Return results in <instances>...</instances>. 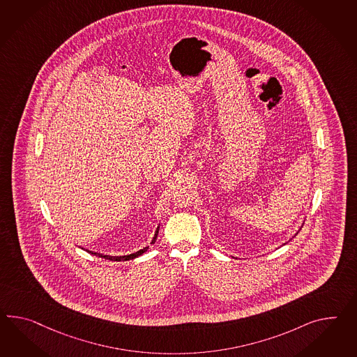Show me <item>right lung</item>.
I'll list each match as a JSON object with an SVG mask.
<instances>
[{
  "instance_id": "1",
  "label": "right lung",
  "mask_w": 357,
  "mask_h": 357,
  "mask_svg": "<svg viewBox=\"0 0 357 357\" xmlns=\"http://www.w3.org/2000/svg\"><path fill=\"white\" fill-rule=\"evenodd\" d=\"M158 233H159V227L156 228L155 234H154V237H153V241H151V243H154L156 241V237H158ZM147 248L149 246L144 247L142 250H139L137 252H133V254H129V255L124 256H111V255H103L101 252H94V251H91V250H85V251H88L89 254H92V255L100 256V257H103V259H107V260H112V261H126V260H130V259H135V257H138L139 255H142L145 251H147Z\"/></svg>"
}]
</instances>
